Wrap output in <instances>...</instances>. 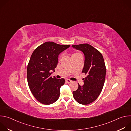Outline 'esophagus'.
I'll use <instances>...</instances> for the list:
<instances>
[{"mask_svg":"<svg viewBox=\"0 0 131 131\" xmlns=\"http://www.w3.org/2000/svg\"><path fill=\"white\" fill-rule=\"evenodd\" d=\"M66 82L67 83H71V82H72V81L70 80H69V79H66Z\"/></svg>","mask_w":131,"mask_h":131,"instance_id":"1","label":"esophagus"}]
</instances>
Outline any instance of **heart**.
Here are the masks:
<instances>
[{"instance_id":"obj_1","label":"heart","mask_w":131,"mask_h":131,"mask_svg":"<svg viewBox=\"0 0 131 131\" xmlns=\"http://www.w3.org/2000/svg\"><path fill=\"white\" fill-rule=\"evenodd\" d=\"M81 55L80 53H78V52H75V53H73L72 55V57H73V56H75V55Z\"/></svg>"}]
</instances>
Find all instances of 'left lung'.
<instances>
[{
  "label": "left lung",
  "mask_w": 131,
  "mask_h": 131,
  "mask_svg": "<svg viewBox=\"0 0 131 131\" xmlns=\"http://www.w3.org/2000/svg\"><path fill=\"white\" fill-rule=\"evenodd\" d=\"M84 55V65L82 72L86 75L83 79L84 84H78V89L72 92L73 96L78 103L88 105L95 101L104 86L106 69L102 53L88 43L72 45Z\"/></svg>",
  "instance_id": "left-lung-1"
}]
</instances>
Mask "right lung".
I'll return each mask as SVG.
<instances>
[{
  "instance_id": "right-lung-1",
  "label": "right lung",
  "mask_w": 131,
  "mask_h": 131,
  "mask_svg": "<svg viewBox=\"0 0 131 131\" xmlns=\"http://www.w3.org/2000/svg\"><path fill=\"white\" fill-rule=\"evenodd\" d=\"M70 47L48 41L32 52L27 68V82L30 90L39 102L50 105L57 101L65 79L50 77L58 62L59 55Z\"/></svg>"
}]
</instances>
